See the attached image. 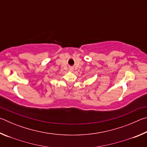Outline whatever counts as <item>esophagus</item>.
Here are the masks:
<instances>
[{
  "mask_svg": "<svg viewBox=\"0 0 147 147\" xmlns=\"http://www.w3.org/2000/svg\"><path fill=\"white\" fill-rule=\"evenodd\" d=\"M73 67H70V68H69V71H73Z\"/></svg>",
  "mask_w": 147,
  "mask_h": 147,
  "instance_id": "obj_1",
  "label": "esophagus"
}]
</instances>
